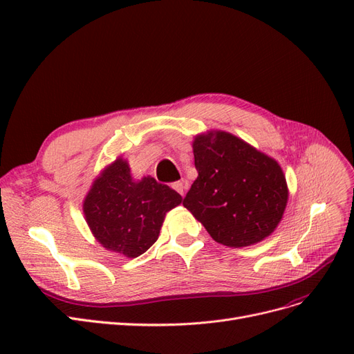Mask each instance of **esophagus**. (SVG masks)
Segmentation results:
<instances>
[{
  "label": "esophagus",
  "instance_id": "esophagus-1",
  "mask_svg": "<svg viewBox=\"0 0 354 354\" xmlns=\"http://www.w3.org/2000/svg\"><path fill=\"white\" fill-rule=\"evenodd\" d=\"M173 189L176 190V192H178V194L181 195V196H185V192H186V186L181 183V181H176V183H173Z\"/></svg>",
  "mask_w": 354,
  "mask_h": 354
}]
</instances>
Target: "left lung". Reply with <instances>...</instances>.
<instances>
[{"mask_svg":"<svg viewBox=\"0 0 354 354\" xmlns=\"http://www.w3.org/2000/svg\"><path fill=\"white\" fill-rule=\"evenodd\" d=\"M194 155L198 177L183 205L211 238L242 248L269 236L288 202L281 165L226 131L196 136Z\"/></svg>","mask_w":354,"mask_h":354,"instance_id":"1","label":"left lung"}]
</instances>
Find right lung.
Wrapping results in <instances>:
<instances>
[{"instance_id":"1","label":"right lung","mask_w":354,"mask_h":354,"mask_svg":"<svg viewBox=\"0 0 354 354\" xmlns=\"http://www.w3.org/2000/svg\"><path fill=\"white\" fill-rule=\"evenodd\" d=\"M181 196L147 176L134 180L122 158L106 167L84 201V216L106 250L128 259L146 252L156 242L165 214Z\"/></svg>"}]
</instances>
